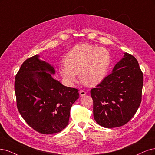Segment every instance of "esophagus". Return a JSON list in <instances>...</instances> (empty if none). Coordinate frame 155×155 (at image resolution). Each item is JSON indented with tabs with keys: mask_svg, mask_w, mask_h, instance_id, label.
Masks as SVG:
<instances>
[{
	"mask_svg": "<svg viewBox=\"0 0 155 155\" xmlns=\"http://www.w3.org/2000/svg\"><path fill=\"white\" fill-rule=\"evenodd\" d=\"M79 94H80V95H81V97H84V96H85L86 94V92L85 91H84V90H81L79 91Z\"/></svg>",
	"mask_w": 155,
	"mask_h": 155,
	"instance_id": "esophagus-1",
	"label": "esophagus"
}]
</instances>
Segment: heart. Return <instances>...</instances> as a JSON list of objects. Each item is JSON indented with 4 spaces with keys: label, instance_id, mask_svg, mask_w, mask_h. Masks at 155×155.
Wrapping results in <instances>:
<instances>
[{
    "label": "heart",
    "instance_id": "obj_1",
    "mask_svg": "<svg viewBox=\"0 0 155 155\" xmlns=\"http://www.w3.org/2000/svg\"><path fill=\"white\" fill-rule=\"evenodd\" d=\"M65 67L59 72L66 82L72 84L77 81L76 74L86 86L101 84L107 75L111 64V54L107 49L81 44L74 47L64 58Z\"/></svg>",
    "mask_w": 155,
    "mask_h": 155
}]
</instances>
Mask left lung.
<instances>
[{
    "instance_id": "1",
    "label": "left lung",
    "mask_w": 155,
    "mask_h": 155,
    "mask_svg": "<svg viewBox=\"0 0 155 155\" xmlns=\"http://www.w3.org/2000/svg\"><path fill=\"white\" fill-rule=\"evenodd\" d=\"M143 81L137 60L124 53L112 73L91 89L93 116L97 124L113 128L130 120L141 103Z\"/></svg>"
}]
</instances>
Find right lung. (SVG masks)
Returning <instances> with one entry per match:
<instances>
[{"label": "right lung", "mask_w": 155, "mask_h": 155, "mask_svg": "<svg viewBox=\"0 0 155 155\" xmlns=\"http://www.w3.org/2000/svg\"><path fill=\"white\" fill-rule=\"evenodd\" d=\"M55 70L37 54L25 61L16 74L15 91L22 117L42 134L62 131L69 122L70 109L78 90L54 79Z\"/></svg>", "instance_id": "obj_1"}]
</instances>
